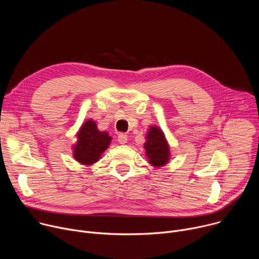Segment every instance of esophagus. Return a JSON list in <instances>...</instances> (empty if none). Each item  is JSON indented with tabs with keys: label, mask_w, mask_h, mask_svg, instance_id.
Listing matches in <instances>:
<instances>
[{
	"label": "esophagus",
	"mask_w": 259,
	"mask_h": 259,
	"mask_svg": "<svg viewBox=\"0 0 259 259\" xmlns=\"http://www.w3.org/2000/svg\"><path fill=\"white\" fill-rule=\"evenodd\" d=\"M118 141H119L121 144H125V143H127V141H128V136H127L125 133H120L119 136H118Z\"/></svg>",
	"instance_id": "obj_1"
}]
</instances>
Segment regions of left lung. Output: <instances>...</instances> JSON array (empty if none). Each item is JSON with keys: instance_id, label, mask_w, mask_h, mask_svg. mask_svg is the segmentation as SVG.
Instances as JSON below:
<instances>
[{"instance_id": "1", "label": "left lung", "mask_w": 259, "mask_h": 259, "mask_svg": "<svg viewBox=\"0 0 259 259\" xmlns=\"http://www.w3.org/2000/svg\"><path fill=\"white\" fill-rule=\"evenodd\" d=\"M144 149L149 162L155 167H162L168 163L170 158L169 145L163 131L152 126L146 134Z\"/></svg>"}]
</instances>
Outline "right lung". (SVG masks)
<instances>
[{"mask_svg": "<svg viewBox=\"0 0 259 259\" xmlns=\"http://www.w3.org/2000/svg\"><path fill=\"white\" fill-rule=\"evenodd\" d=\"M77 144L73 145V158L83 165L96 163L107 149L112 137L106 131L100 132L92 120L85 122L80 128Z\"/></svg>", "mask_w": 259, "mask_h": 259, "instance_id": "add662e5", "label": "right lung"}]
</instances>
